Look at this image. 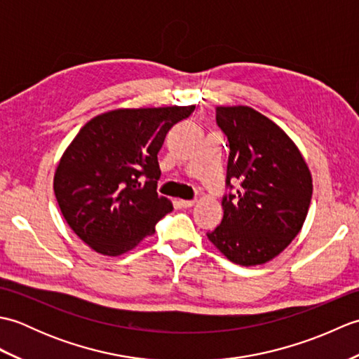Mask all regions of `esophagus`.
I'll return each mask as SVG.
<instances>
[{"label": "esophagus", "mask_w": 359, "mask_h": 359, "mask_svg": "<svg viewBox=\"0 0 359 359\" xmlns=\"http://www.w3.org/2000/svg\"><path fill=\"white\" fill-rule=\"evenodd\" d=\"M179 203H180V207H184V208H191V207H194L196 201H179Z\"/></svg>", "instance_id": "1"}]
</instances>
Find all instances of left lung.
<instances>
[{
    "label": "left lung",
    "mask_w": 359,
    "mask_h": 359,
    "mask_svg": "<svg viewBox=\"0 0 359 359\" xmlns=\"http://www.w3.org/2000/svg\"><path fill=\"white\" fill-rule=\"evenodd\" d=\"M228 139L224 217L208 241L228 261L251 266L284 251L306 222L313 180L299 148L282 128L250 106H216Z\"/></svg>",
    "instance_id": "8db88e82"
}]
</instances>
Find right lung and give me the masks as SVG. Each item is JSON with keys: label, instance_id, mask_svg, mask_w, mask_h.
I'll use <instances>...</instances> for the list:
<instances>
[{"label": "right lung", "instance_id": "right-lung-1", "mask_svg": "<svg viewBox=\"0 0 359 359\" xmlns=\"http://www.w3.org/2000/svg\"><path fill=\"white\" fill-rule=\"evenodd\" d=\"M194 109H112L74 137L53 174V193L66 224L89 248L120 256L156 233V224L172 210L156 191L157 154L168 131ZM142 175L149 177L144 184Z\"/></svg>", "mask_w": 359, "mask_h": 359}]
</instances>
